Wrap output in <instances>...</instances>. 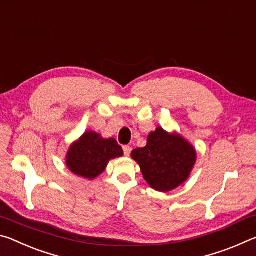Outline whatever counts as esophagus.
I'll list each match as a JSON object with an SVG mask.
<instances>
[{"mask_svg":"<svg viewBox=\"0 0 256 256\" xmlns=\"http://www.w3.org/2000/svg\"><path fill=\"white\" fill-rule=\"evenodd\" d=\"M122 148H124V156H128L129 154H130V152H132V148H130V146L124 145Z\"/></svg>","mask_w":256,"mask_h":256,"instance_id":"esophagus-1","label":"esophagus"}]
</instances>
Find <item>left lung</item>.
I'll return each mask as SVG.
<instances>
[{
  "instance_id": "left-lung-1",
  "label": "left lung",
  "mask_w": 256,
  "mask_h": 256,
  "mask_svg": "<svg viewBox=\"0 0 256 256\" xmlns=\"http://www.w3.org/2000/svg\"><path fill=\"white\" fill-rule=\"evenodd\" d=\"M132 158L140 166L146 182L158 192H170L185 182L196 162V150L178 134L161 127L148 137L145 148H136Z\"/></svg>"
}]
</instances>
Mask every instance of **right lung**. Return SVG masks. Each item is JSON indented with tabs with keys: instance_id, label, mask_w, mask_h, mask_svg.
Here are the masks:
<instances>
[{
	"instance_id": "right-lung-1",
	"label": "right lung",
	"mask_w": 256,
	"mask_h": 256,
	"mask_svg": "<svg viewBox=\"0 0 256 256\" xmlns=\"http://www.w3.org/2000/svg\"><path fill=\"white\" fill-rule=\"evenodd\" d=\"M124 156L121 146L114 138H102L100 134L86 132L70 146L66 163L71 172L93 180L106 170L112 158Z\"/></svg>"
}]
</instances>
